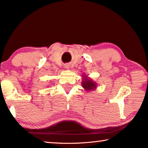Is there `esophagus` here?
I'll return each instance as SVG.
<instances>
[{"label":"esophagus","mask_w":148,"mask_h":148,"mask_svg":"<svg viewBox=\"0 0 148 148\" xmlns=\"http://www.w3.org/2000/svg\"><path fill=\"white\" fill-rule=\"evenodd\" d=\"M65 68L66 69H69V65H68V64H66V65H65Z\"/></svg>","instance_id":"1"}]
</instances>
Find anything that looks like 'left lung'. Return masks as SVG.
Here are the masks:
<instances>
[{"mask_svg":"<svg viewBox=\"0 0 148 148\" xmlns=\"http://www.w3.org/2000/svg\"><path fill=\"white\" fill-rule=\"evenodd\" d=\"M84 75L82 76V86L84 88L85 90L87 92H90V91L96 90L97 87V83L95 82H94L92 79H90L89 77L87 76V75L83 74Z\"/></svg>","mask_w":148,"mask_h":148,"instance_id":"1","label":"left lung"}]
</instances>
